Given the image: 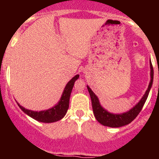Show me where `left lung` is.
<instances>
[{"instance_id":"1","label":"left lung","mask_w":159,"mask_h":159,"mask_svg":"<svg viewBox=\"0 0 159 159\" xmlns=\"http://www.w3.org/2000/svg\"><path fill=\"white\" fill-rule=\"evenodd\" d=\"M150 69L151 80L145 94L143 95V97H142V99L139 101L138 104L136 105L134 107H133L131 110H129L128 112H125V113L118 114L117 115V114H111L108 112V111H106L100 105L99 100H98L97 96L94 94V92H92L91 88L87 86V89H88L90 97H91V99H92V110H93V113H94L97 120L99 123L102 124V125H103L111 127V128H119V127L126 125L131 123L137 117V116L139 114V112H140L142 108H143V105H144L146 100L148 98V93H149V91L151 89L152 84H153V68L151 61Z\"/></svg>"}]
</instances>
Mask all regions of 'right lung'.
I'll list each match as a JSON object with an SVG mask.
<instances>
[{
    "label": "right lung",
    "instance_id": "obj_1",
    "mask_svg": "<svg viewBox=\"0 0 159 159\" xmlns=\"http://www.w3.org/2000/svg\"><path fill=\"white\" fill-rule=\"evenodd\" d=\"M78 77H79V75H76L74 77H72V79L67 82L59 102L56 106H53V108L48 109L47 111H42L38 112V111H30V110L25 109L23 106H21L19 104L18 106H20V108L25 113L27 114L28 116H30L33 119L36 120L40 121V122L52 123V122L60 120L61 119L64 117V116L67 113V109L69 107L70 95H71V92H72V87L74 86L75 81Z\"/></svg>",
    "mask_w": 159,
    "mask_h": 159
}]
</instances>
